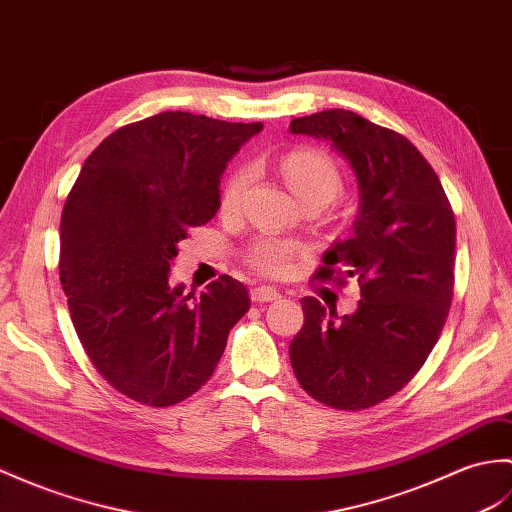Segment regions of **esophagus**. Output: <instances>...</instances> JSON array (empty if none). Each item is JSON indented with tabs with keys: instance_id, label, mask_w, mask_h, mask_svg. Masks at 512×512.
Segmentation results:
<instances>
[{
	"instance_id": "1",
	"label": "esophagus",
	"mask_w": 512,
	"mask_h": 512,
	"mask_svg": "<svg viewBox=\"0 0 512 512\" xmlns=\"http://www.w3.org/2000/svg\"><path fill=\"white\" fill-rule=\"evenodd\" d=\"M251 299L255 303H270L281 299V294L275 288H270V285H257V288L251 290Z\"/></svg>"
}]
</instances>
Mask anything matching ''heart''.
Returning <instances> with one entry per match:
<instances>
[{"mask_svg":"<svg viewBox=\"0 0 512 512\" xmlns=\"http://www.w3.org/2000/svg\"><path fill=\"white\" fill-rule=\"evenodd\" d=\"M281 172L285 183L290 185L292 192L299 196L303 202L320 200L327 202L334 200L340 192V172L336 163L331 161L325 152L314 148H296L285 154L281 159ZM251 170L235 172L222 192V207L224 209H237L246 194L248 185H251ZM294 257V246L277 242V240H259L255 242L246 253V261L257 272L266 277H279L290 268Z\"/></svg>","mask_w":512,"mask_h":512,"instance_id":"obj_1","label":"heart"}]
</instances>
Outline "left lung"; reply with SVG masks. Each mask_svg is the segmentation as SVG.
<instances>
[{"label": "left lung", "instance_id": "obj_1", "mask_svg": "<svg viewBox=\"0 0 512 512\" xmlns=\"http://www.w3.org/2000/svg\"><path fill=\"white\" fill-rule=\"evenodd\" d=\"M290 130L331 141L358 178L353 233L323 255L316 277H355L362 296L349 316L305 296L292 371L325 406L366 410L406 386L441 336L454 296V211L432 165L395 130L344 109L296 117Z\"/></svg>", "mask_w": 512, "mask_h": 512}]
</instances>
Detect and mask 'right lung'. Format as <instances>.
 I'll return each mask as SVG.
<instances>
[{"mask_svg": "<svg viewBox=\"0 0 512 512\" xmlns=\"http://www.w3.org/2000/svg\"><path fill=\"white\" fill-rule=\"evenodd\" d=\"M264 128L168 111L117 128L82 165L61 218V283L98 373L168 408L209 382L246 285L222 275L200 296L172 285L176 244L220 209V176Z\"/></svg>", "mask_w": 512, "mask_h": 512, "instance_id": "add662e5", "label": "right lung"}]
</instances>
